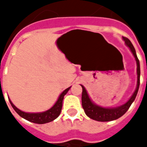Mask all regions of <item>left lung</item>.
<instances>
[{"mask_svg": "<svg viewBox=\"0 0 147 147\" xmlns=\"http://www.w3.org/2000/svg\"><path fill=\"white\" fill-rule=\"evenodd\" d=\"M123 40L125 42L127 46L129 47L130 50L136 58V64H137V86H136L135 92L133 93L131 97L130 98L129 100L126 103H124L123 105H121L120 106H117V107H113V108H105V107H102V106L94 104L91 101V99L90 98L85 87L81 85L82 88H83L82 106L84 109V112H85V113L86 114L87 117H89L90 118H91L93 120H97V121H101V122L111 121V120H117L118 118H120V117H122L123 114L128 110L131 105L135 101L138 90H139V83H140V64H139V61L137 57L136 49L134 48L131 41L125 37H123Z\"/></svg>", "mask_w": 147, "mask_h": 147, "instance_id": "left-lung-1", "label": "left lung"}]
</instances>
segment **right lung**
I'll return each instance as SVG.
<instances>
[{"mask_svg":"<svg viewBox=\"0 0 147 147\" xmlns=\"http://www.w3.org/2000/svg\"><path fill=\"white\" fill-rule=\"evenodd\" d=\"M71 88L68 87L66 90H64L63 92L61 93V95L59 96L57 101L56 102L53 107L48 109V110L42 112V113H25L23 111L20 110L19 109L16 108L13 103L11 102V100L9 99V102L11 103L12 108L14 109V110L21 117L24 118L25 120L30 121L32 123H39V124H42V123H46L49 122H51L53 120H54L56 118L59 117V115L61 114V109H62V104H63V99H64V95L67 93Z\"/></svg>","mask_w":147,"mask_h":147,"instance_id":"obj_1","label":"right lung"}]
</instances>
